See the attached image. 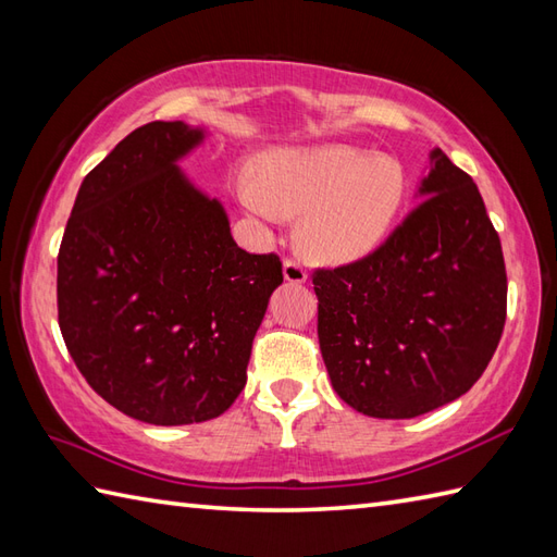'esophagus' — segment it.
<instances>
[{
	"instance_id": "34e87169",
	"label": "esophagus",
	"mask_w": 557,
	"mask_h": 557,
	"mask_svg": "<svg viewBox=\"0 0 557 557\" xmlns=\"http://www.w3.org/2000/svg\"><path fill=\"white\" fill-rule=\"evenodd\" d=\"M282 272H285V280L289 282V285H304V282L309 280L306 270L297 263V260H287L285 268H282Z\"/></svg>"
}]
</instances>
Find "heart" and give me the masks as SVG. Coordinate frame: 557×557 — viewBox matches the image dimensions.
Returning a JSON list of instances; mask_svg holds the SVG:
<instances>
[{"mask_svg":"<svg viewBox=\"0 0 557 557\" xmlns=\"http://www.w3.org/2000/svg\"><path fill=\"white\" fill-rule=\"evenodd\" d=\"M409 180L395 158L330 144L282 148L260 160L258 176H236L242 206L265 222L301 215L313 258L345 263L385 242L407 203Z\"/></svg>","mask_w":557,"mask_h":557,"instance_id":"1","label":"heart"}]
</instances>
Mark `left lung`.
Listing matches in <instances>:
<instances>
[{
	"mask_svg": "<svg viewBox=\"0 0 557 557\" xmlns=\"http://www.w3.org/2000/svg\"><path fill=\"white\" fill-rule=\"evenodd\" d=\"M419 206L357 263L318 270V342L335 393L373 419L461 397L498 347L507 277L474 180L433 148Z\"/></svg>",
	"mask_w": 557,
	"mask_h": 557,
	"instance_id": "1",
	"label": "left lung"
}]
</instances>
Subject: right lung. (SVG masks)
<instances>
[{"label": "right lung", "mask_w": 557, "mask_h": 557, "mask_svg": "<svg viewBox=\"0 0 557 557\" xmlns=\"http://www.w3.org/2000/svg\"><path fill=\"white\" fill-rule=\"evenodd\" d=\"M206 126L150 122L83 180L57 256L59 330L114 409L152 425L220 417L246 385L275 253L236 246L180 162Z\"/></svg>", "instance_id": "obj_1"}]
</instances>
